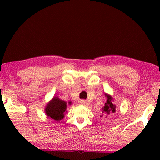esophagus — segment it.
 Segmentation results:
<instances>
[{
  "instance_id": "obj_1",
  "label": "esophagus",
  "mask_w": 160,
  "mask_h": 160,
  "mask_svg": "<svg viewBox=\"0 0 160 160\" xmlns=\"http://www.w3.org/2000/svg\"><path fill=\"white\" fill-rule=\"evenodd\" d=\"M80 104L84 105V106H88L89 103L88 102V101H86L85 99H81L80 100Z\"/></svg>"
}]
</instances>
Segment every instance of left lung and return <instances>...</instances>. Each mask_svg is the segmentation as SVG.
Here are the masks:
<instances>
[{
	"label": "left lung",
	"mask_w": 160,
	"mask_h": 160,
	"mask_svg": "<svg viewBox=\"0 0 160 160\" xmlns=\"http://www.w3.org/2000/svg\"><path fill=\"white\" fill-rule=\"evenodd\" d=\"M107 97V102L102 109V114L100 117L109 119L114 116L116 113V105L113 104V98L109 94H105Z\"/></svg>",
	"instance_id": "1"
}]
</instances>
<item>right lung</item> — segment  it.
I'll return each mask as SVG.
<instances>
[{"label":"right lung","mask_w":160,"mask_h":160,"mask_svg":"<svg viewBox=\"0 0 160 160\" xmlns=\"http://www.w3.org/2000/svg\"><path fill=\"white\" fill-rule=\"evenodd\" d=\"M72 102H66L59 99L58 97H53L46 105L44 112L48 118L59 121L64 118L67 112L68 105H71Z\"/></svg>","instance_id":"right-lung-1"}]
</instances>
